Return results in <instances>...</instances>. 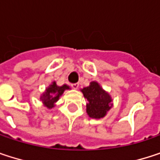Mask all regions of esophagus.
<instances>
[{
  "instance_id": "obj_1",
  "label": "esophagus",
  "mask_w": 160,
  "mask_h": 160,
  "mask_svg": "<svg viewBox=\"0 0 160 160\" xmlns=\"http://www.w3.org/2000/svg\"><path fill=\"white\" fill-rule=\"evenodd\" d=\"M71 87H72L73 89L77 90V89L79 88V83H73V84H71Z\"/></svg>"
}]
</instances>
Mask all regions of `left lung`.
<instances>
[{
  "instance_id": "1",
  "label": "left lung",
  "mask_w": 160,
  "mask_h": 160,
  "mask_svg": "<svg viewBox=\"0 0 160 160\" xmlns=\"http://www.w3.org/2000/svg\"><path fill=\"white\" fill-rule=\"evenodd\" d=\"M84 98L87 99L86 111L92 118H102L112 108V98L98 82L92 81L88 87L81 89Z\"/></svg>"
}]
</instances>
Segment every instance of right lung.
Instances as JSON below:
<instances>
[{
    "label": "right lung",
    "mask_w": 160,
    "mask_h": 160,
    "mask_svg": "<svg viewBox=\"0 0 160 160\" xmlns=\"http://www.w3.org/2000/svg\"><path fill=\"white\" fill-rule=\"evenodd\" d=\"M69 89V86L67 84H64L63 86H57L56 82L53 81L49 87L46 88L45 92L42 94L40 99L47 108H52L54 107V104L58 101L59 97L63 94V92L66 90Z\"/></svg>",
    "instance_id": "1"
}]
</instances>
